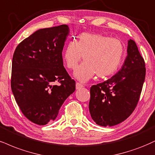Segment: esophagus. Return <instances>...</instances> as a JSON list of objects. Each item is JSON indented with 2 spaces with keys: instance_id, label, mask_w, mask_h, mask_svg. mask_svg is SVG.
<instances>
[{
  "instance_id": "obj_1",
  "label": "esophagus",
  "mask_w": 155,
  "mask_h": 155,
  "mask_svg": "<svg viewBox=\"0 0 155 155\" xmlns=\"http://www.w3.org/2000/svg\"><path fill=\"white\" fill-rule=\"evenodd\" d=\"M81 87H83V85L81 84L78 83V82L76 84V89H79L80 88H81Z\"/></svg>"
}]
</instances>
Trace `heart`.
<instances>
[{"mask_svg":"<svg viewBox=\"0 0 155 155\" xmlns=\"http://www.w3.org/2000/svg\"><path fill=\"white\" fill-rule=\"evenodd\" d=\"M124 55V45L118 39L97 33H82L70 42L63 53L65 64L75 69L84 58V62L74 72V77L86 82L97 75L105 78L118 70Z\"/></svg>","mask_w":155,"mask_h":155,"instance_id":"1","label":"heart"}]
</instances>
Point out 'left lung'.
<instances>
[{
    "label": "left lung",
    "instance_id": "8db88e82",
    "mask_svg": "<svg viewBox=\"0 0 155 155\" xmlns=\"http://www.w3.org/2000/svg\"><path fill=\"white\" fill-rule=\"evenodd\" d=\"M146 75L143 58L134 40L128 41L127 56L110 79L90 89L89 109L99 126L120 124L133 113L140 97Z\"/></svg>",
    "mask_w": 155,
    "mask_h": 155
}]
</instances>
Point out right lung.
<instances>
[{
  "label": "right lung",
  "instance_id": "right-lung-1",
  "mask_svg": "<svg viewBox=\"0 0 155 155\" xmlns=\"http://www.w3.org/2000/svg\"><path fill=\"white\" fill-rule=\"evenodd\" d=\"M69 32L66 24L39 29L20 42L13 55L12 92L22 113L37 125L55 120L75 91V81L65 69L62 57Z\"/></svg>",
  "mask_w": 155,
  "mask_h": 155
}]
</instances>
